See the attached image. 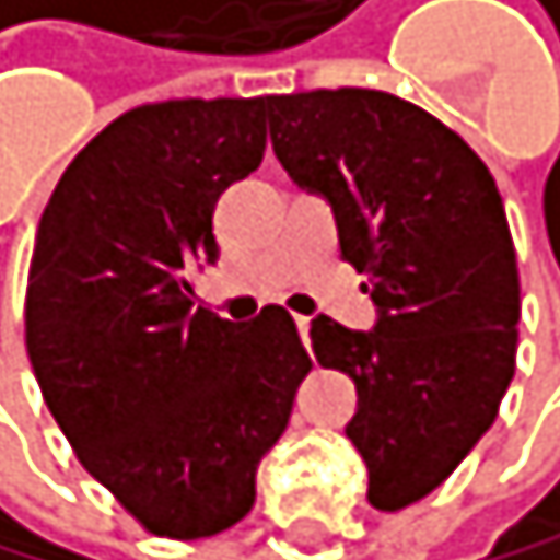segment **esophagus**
Segmentation results:
<instances>
[{
    "instance_id": "esophagus-1",
    "label": "esophagus",
    "mask_w": 560,
    "mask_h": 560,
    "mask_svg": "<svg viewBox=\"0 0 560 560\" xmlns=\"http://www.w3.org/2000/svg\"><path fill=\"white\" fill-rule=\"evenodd\" d=\"M296 328H300V338H303V346L310 349V317H296Z\"/></svg>"
}]
</instances>
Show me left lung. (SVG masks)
<instances>
[{"mask_svg":"<svg viewBox=\"0 0 560 560\" xmlns=\"http://www.w3.org/2000/svg\"><path fill=\"white\" fill-rule=\"evenodd\" d=\"M268 126L282 168L328 197L381 310L374 331L317 317L310 338L320 366L357 381L346 438L366 501L402 512L487 434L515 374L523 300L498 183L455 130L388 91L271 94Z\"/></svg>","mask_w":560,"mask_h":560,"instance_id":"left-lung-1","label":"left lung"}]
</instances>
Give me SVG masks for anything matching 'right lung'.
Wrapping results in <instances>:
<instances>
[{"instance_id": "right-lung-1", "label": "right lung", "mask_w": 560, "mask_h": 560, "mask_svg": "<svg viewBox=\"0 0 560 560\" xmlns=\"http://www.w3.org/2000/svg\"><path fill=\"white\" fill-rule=\"evenodd\" d=\"M268 97H179L112 119L37 222L24 335L45 406L97 483L168 540L254 509L310 370L296 320L194 306L214 203L264 158Z\"/></svg>"}]
</instances>
